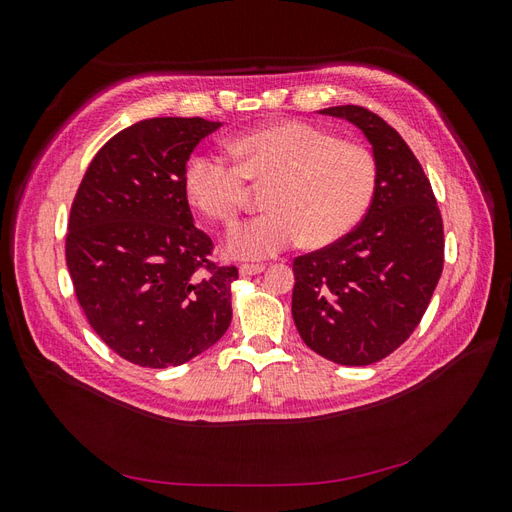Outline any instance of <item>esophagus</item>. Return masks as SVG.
Instances as JSON below:
<instances>
[{"label":"esophagus","mask_w":512,"mask_h":512,"mask_svg":"<svg viewBox=\"0 0 512 512\" xmlns=\"http://www.w3.org/2000/svg\"><path fill=\"white\" fill-rule=\"evenodd\" d=\"M262 271H265V265H241L239 267L241 277H252V275H258Z\"/></svg>","instance_id":"1"}]
</instances>
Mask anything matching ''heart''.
Here are the masks:
<instances>
[{
  "label": "heart",
  "instance_id": "1",
  "mask_svg": "<svg viewBox=\"0 0 512 512\" xmlns=\"http://www.w3.org/2000/svg\"><path fill=\"white\" fill-rule=\"evenodd\" d=\"M237 164L198 153L183 175L190 205L207 218L235 222L247 181L269 183L267 213L232 228L224 252L239 260H265L305 239L322 247L346 237L376 196L378 166L369 149L339 143L303 121H280L228 143Z\"/></svg>",
  "mask_w": 512,
  "mask_h": 512
}]
</instances>
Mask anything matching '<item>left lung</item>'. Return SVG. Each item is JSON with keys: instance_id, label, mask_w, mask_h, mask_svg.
<instances>
[{"instance_id": "obj_1", "label": "left lung", "mask_w": 512, "mask_h": 512, "mask_svg": "<svg viewBox=\"0 0 512 512\" xmlns=\"http://www.w3.org/2000/svg\"><path fill=\"white\" fill-rule=\"evenodd\" d=\"M318 113L361 130L378 188L359 226L294 260L292 318L324 359L371 365L404 344L425 314L444 265L442 218L421 164L382 117L354 104Z\"/></svg>"}]
</instances>
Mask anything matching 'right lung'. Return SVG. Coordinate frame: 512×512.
<instances>
[{
    "mask_svg": "<svg viewBox=\"0 0 512 512\" xmlns=\"http://www.w3.org/2000/svg\"><path fill=\"white\" fill-rule=\"evenodd\" d=\"M222 126L156 117L115 134L72 203L66 262L87 322L134 365L192 361L226 333L235 267H215L183 190L194 147Z\"/></svg>",
    "mask_w": 512,
    "mask_h": 512,
    "instance_id": "1",
    "label": "right lung"
}]
</instances>
